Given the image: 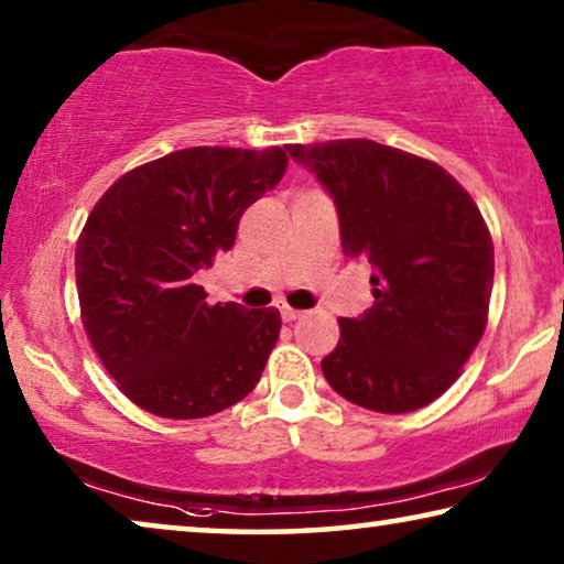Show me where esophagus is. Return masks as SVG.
<instances>
[{
    "mask_svg": "<svg viewBox=\"0 0 564 564\" xmlns=\"http://www.w3.org/2000/svg\"><path fill=\"white\" fill-rule=\"evenodd\" d=\"M281 316H283V322H296V318L301 316V311L291 308V306H281Z\"/></svg>",
    "mask_w": 564,
    "mask_h": 564,
    "instance_id": "obj_1",
    "label": "esophagus"
}]
</instances>
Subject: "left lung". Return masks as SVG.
<instances>
[{
  "label": "left lung",
  "instance_id": "obj_1",
  "mask_svg": "<svg viewBox=\"0 0 564 564\" xmlns=\"http://www.w3.org/2000/svg\"><path fill=\"white\" fill-rule=\"evenodd\" d=\"M329 189L375 304L339 318L326 382L375 413H413L460 377L489 322L494 242L474 197L431 159L369 139L289 144Z\"/></svg>",
  "mask_w": 564,
  "mask_h": 564
}]
</instances>
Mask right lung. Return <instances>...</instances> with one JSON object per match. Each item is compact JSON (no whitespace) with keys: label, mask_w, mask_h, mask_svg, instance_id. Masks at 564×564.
Returning <instances> with one entry per match:
<instances>
[{"label":"right lung","mask_w":564,"mask_h":564,"mask_svg":"<svg viewBox=\"0 0 564 564\" xmlns=\"http://www.w3.org/2000/svg\"><path fill=\"white\" fill-rule=\"evenodd\" d=\"M285 166L281 147H192L126 172L90 209L75 246L83 329L133 405L192 420L253 392L279 308L207 304L195 273L232 248Z\"/></svg>","instance_id":"right-lung-1"}]
</instances>
